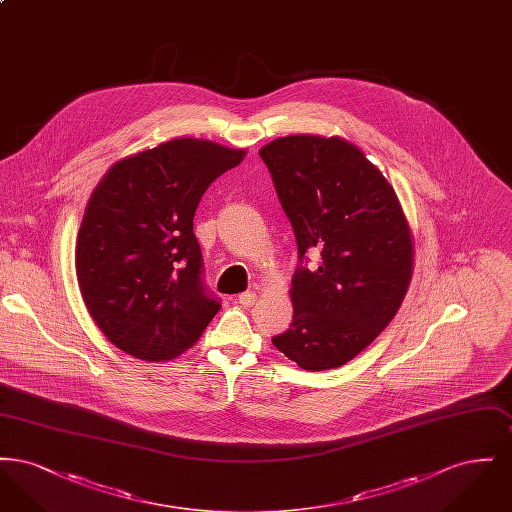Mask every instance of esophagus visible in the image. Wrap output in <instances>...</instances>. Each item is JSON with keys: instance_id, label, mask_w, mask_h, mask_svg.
<instances>
[{"instance_id": "obj_1", "label": "esophagus", "mask_w": 512, "mask_h": 512, "mask_svg": "<svg viewBox=\"0 0 512 512\" xmlns=\"http://www.w3.org/2000/svg\"><path fill=\"white\" fill-rule=\"evenodd\" d=\"M255 299H257L255 292H244L238 295V303L244 305V307H251L255 303Z\"/></svg>"}]
</instances>
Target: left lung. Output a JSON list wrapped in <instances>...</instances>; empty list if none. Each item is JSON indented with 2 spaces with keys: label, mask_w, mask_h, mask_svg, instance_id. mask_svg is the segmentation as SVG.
<instances>
[{
  "label": "left lung",
  "mask_w": 512,
  "mask_h": 512,
  "mask_svg": "<svg viewBox=\"0 0 512 512\" xmlns=\"http://www.w3.org/2000/svg\"><path fill=\"white\" fill-rule=\"evenodd\" d=\"M292 222V326L272 343L305 370L357 357L395 317L413 276V234L384 174L343 138L295 134L259 151ZM321 255L307 269L304 253Z\"/></svg>",
  "instance_id": "1"
}]
</instances>
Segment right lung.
I'll use <instances>...</instances> for the list:
<instances>
[{"mask_svg":"<svg viewBox=\"0 0 512 512\" xmlns=\"http://www.w3.org/2000/svg\"><path fill=\"white\" fill-rule=\"evenodd\" d=\"M245 149L176 138L115 163L88 201L76 240V278L105 338L142 361L190 349L219 297L203 286L194 215L205 190Z\"/></svg>","mask_w":512,"mask_h":512,"instance_id":"1","label":"right lung"}]
</instances>
